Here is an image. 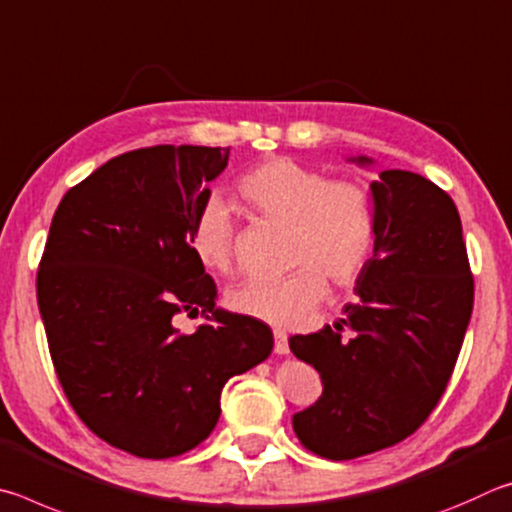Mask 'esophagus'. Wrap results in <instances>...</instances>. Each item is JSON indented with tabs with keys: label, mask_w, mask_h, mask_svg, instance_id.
<instances>
[{
	"label": "esophagus",
	"mask_w": 512,
	"mask_h": 512,
	"mask_svg": "<svg viewBox=\"0 0 512 512\" xmlns=\"http://www.w3.org/2000/svg\"><path fill=\"white\" fill-rule=\"evenodd\" d=\"M274 351L279 355H288L290 346H288V333L281 328H274Z\"/></svg>",
	"instance_id": "obj_1"
}]
</instances>
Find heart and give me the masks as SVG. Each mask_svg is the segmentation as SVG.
I'll return each instance as SVG.
<instances>
[{"label":"heart","instance_id":"heart-1","mask_svg":"<svg viewBox=\"0 0 512 512\" xmlns=\"http://www.w3.org/2000/svg\"><path fill=\"white\" fill-rule=\"evenodd\" d=\"M240 193L274 222L290 224V261L297 272L283 279H247L229 292L240 315L276 326L301 324L326 297V279L346 288L369 263L375 242L371 188L362 179H330L288 157H272L240 177ZM191 249L215 274L236 263V229L229 204L211 197L195 215Z\"/></svg>","mask_w":512,"mask_h":512}]
</instances>
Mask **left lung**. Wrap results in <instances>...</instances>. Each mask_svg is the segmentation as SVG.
Here are the masks:
<instances>
[{
	"instance_id": "1",
	"label": "left lung",
	"mask_w": 512,
	"mask_h": 512,
	"mask_svg": "<svg viewBox=\"0 0 512 512\" xmlns=\"http://www.w3.org/2000/svg\"><path fill=\"white\" fill-rule=\"evenodd\" d=\"M371 195L375 242L355 281L360 301L335 328L290 337V351L324 384L292 427L303 447L330 461L384 450L425 423L452 378L474 303L452 197L409 170H382Z\"/></svg>"
}]
</instances>
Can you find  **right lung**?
I'll list each match as a JSON object with an SVG mask.
<instances>
[{
    "mask_svg": "<svg viewBox=\"0 0 512 512\" xmlns=\"http://www.w3.org/2000/svg\"><path fill=\"white\" fill-rule=\"evenodd\" d=\"M227 161L229 148L123 152L53 213L38 306L58 380L98 438L141 459L200 445L227 380L272 353L270 326L215 308L218 288L191 249L195 215ZM182 311L210 321L179 334Z\"/></svg>",
    "mask_w": 512,
    "mask_h": 512,
    "instance_id": "right-lung-1",
    "label": "right lung"
}]
</instances>
